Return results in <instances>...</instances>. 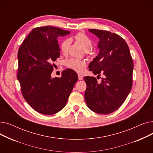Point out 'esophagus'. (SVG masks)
I'll return each instance as SVG.
<instances>
[{"mask_svg":"<svg viewBox=\"0 0 153 153\" xmlns=\"http://www.w3.org/2000/svg\"><path fill=\"white\" fill-rule=\"evenodd\" d=\"M78 79H79V80H82L83 76H81V74H78Z\"/></svg>","mask_w":153,"mask_h":153,"instance_id":"1","label":"esophagus"}]
</instances>
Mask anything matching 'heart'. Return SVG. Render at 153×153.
<instances>
[{"label": "heart", "mask_w": 153, "mask_h": 153, "mask_svg": "<svg viewBox=\"0 0 153 153\" xmlns=\"http://www.w3.org/2000/svg\"><path fill=\"white\" fill-rule=\"evenodd\" d=\"M75 40L85 50V53L89 52V50L92 48V43L91 39L85 33L80 32L76 34L73 38L66 39L63 41L61 45V51L62 54L67 55L69 52V49L71 43V40ZM66 66L70 69H73L77 72H81L85 66V62L83 60L77 59L75 58H71L66 61Z\"/></svg>", "instance_id": "1"}]
</instances>
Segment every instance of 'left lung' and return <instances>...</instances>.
Here are the masks:
<instances>
[{
    "instance_id": "1",
    "label": "left lung",
    "mask_w": 153,
    "mask_h": 153,
    "mask_svg": "<svg viewBox=\"0 0 153 153\" xmlns=\"http://www.w3.org/2000/svg\"><path fill=\"white\" fill-rule=\"evenodd\" d=\"M99 39L98 55L89 64L94 75L102 73L100 83L94 77L84 78L87 84L85 100L92 111L108 114L117 110L131 91L133 62L124 39L110 31L89 29Z\"/></svg>"
}]
</instances>
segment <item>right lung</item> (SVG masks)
<instances>
[{
  "label": "right lung",
  "instance_id": "right-lung-1",
  "mask_svg": "<svg viewBox=\"0 0 153 153\" xmlns=\"http://www.w3.org/2000/svg\"><path fill=\"white\" fill-rule=\"evenodd\" d=\"M70 33L52 26L32 30L18 51L17 79L24 99L35 110L53 115L61 110L78 79L67 69L61 77H51L53 62L60 55L58 38Z\"/></svg>",
  "mask_w": 153,
  "mask_h": 153
}]
</instances>
